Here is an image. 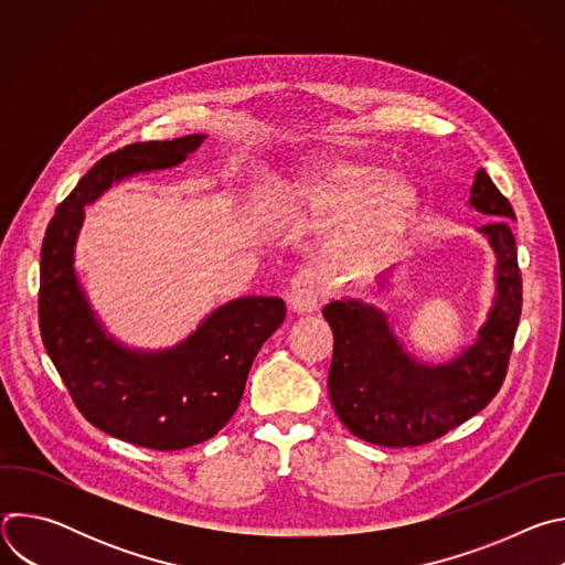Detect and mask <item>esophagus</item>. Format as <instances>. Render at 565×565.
I'll use <instances>...</instances> for the list:
<instances>
[{
    "label": "esophagus",
    "instance_id": "34e87169",
    "mask_svg": "<svg viewBox=\"0 0 565 565\" xmlns=\"http://www.w3.org/2000/svg\"><path fill=\"white\" fill-rule=\"evenodd\" d=\"M286 306L290 312H312L317 308V301L321 297V288L306 275H297L288 286H286Z\"/></svg>",
    "mask_w": 565,
    "mask_h": 565
}]
</instances>
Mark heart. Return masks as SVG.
I'll return each mask as SVG.
<instances>
[{"instance_id":"heart-1","label":"heart","mask_w":565,"mask_h":565,"mask_svg":"<svg viewBox=\"0 0 565 565\" xmlns=\"http://www.w3.org/2000/svg\"><path fill=\"white\" fill-rule=\"evenodd\" d=\"M281 196L308 212L338 210L327 255L347 270L377 264L418 210V190L402 174L344 156H312L281 181Z\"/></svg>"}]
</instances>
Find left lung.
Here are the masks:
<instances>
[{
  "mask_svg": "<svg viewBox=\"0 0 565 565\" xmlns=\"http://www.w3.org/2000/svg\"><path fill=\"white\" fill-rule=\"evenodd\" d=\"M469 207L490 216L478 227L494 266V297L476 338L447 362H423L407 351L388 315L355 297L321 310L333 329L329 393L347 429L382 447H414L440 438L490 405L499 393L521 317V273L510 201L486 170L469 190ZM393 268L375 279V290H393Z\"/></svg>",
  "mask_w": 565,
  "mask_h": 565,
  "instance_id": "1",
  "label": "left lung"
}]
</instances>
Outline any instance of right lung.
<instances>
[{
	"label": "right lung",
	"instance_id": "add662e5",
	"mask_svg": "<svg viewBox=\"0 0 565 565\" xmlns=\"http://www.w3.org/2000/svg\"><path fill=\"white\" fill-rule=\"evenodd\" d=\"M205 134L134 142L107 153L57 205L40 257V333L75 407L125 443L174 451L210 440L234 416L255 355L281 327L279 297H238L168 349H131L94 310L75 270L85 205L114 183L181 166Z\"/></svg>",
	"mask_w": 565,
	"mask_h": 565
}]
</instances>
